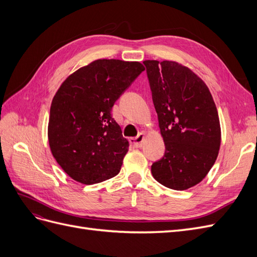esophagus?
<instances>
[{"mask_svg":"<svg viewBox=\"0 0 257 257\" xmlns=\"http://www.w3.org/2000/svg\"><path fill=\"white\" fill-rule=\"evenodd\" d=\"M144 139H145V134L141 133V134H138V136H136V137L130 138V143H131V145H133L136 148H141L143 146Z\"/></svg>","mask_w":257,"mask_h":257,"instance_id":"1","label":"esophagus"}]
</instances>
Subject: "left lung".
Returning <instances> with one entry per match:
<instances>
[{"label": "left lung", "instance_id": "obj_1", "mask_svg": "<svg viewBox=\"0 0 257 257\" xmlns=\"http://www.w3.org/2000/svg\"><path fill=\"white\" fill-rule=\"evenodd\" d=\"M165 154L151 166L166 188L183 191L198 184L213 166L221 146V125L207 84L176 61L146 60Z\"/></svg>", "mask_w": 257, "mask_h": 257}]
</instances>
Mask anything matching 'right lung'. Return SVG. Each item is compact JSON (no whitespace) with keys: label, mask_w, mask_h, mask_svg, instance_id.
<instances>
[{"label":"right lung","mask_w":257,"mask_h":257,"mask_svg":"<svg viewBox=\"0 0 257 257\" xmlns=\"http://www.w3.org/2000/svg\"><path fill=\"white\" fill-rule=\"evenodd\" d=\"M143 71L137 61L98 59L60 85L50 106L48 142L53 158L75 181L89 185L119 174L130 144L111 108Z\"/></svg>","instance_id":"right-lung-1"}]
</instances>
